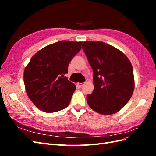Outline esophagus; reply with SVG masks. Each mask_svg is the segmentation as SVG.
Returning <instances> with one entry per match:
<instances>
[{
  "label": "esophagus",
  "mask_w": 156,
  "mask_h": 156,
  "mask_svg": "<svg viewBox=\"0 0 156 156\" xmlns=\"http://www.w3.org/2000/svg\"><path fill=\"white\" fill-rule=\"evenodd\" d=\"M84 84H85L84 82H82V83H80V82H78V83H77V85H78V87H80V88H82Z\"/></svg>",
  "instance_id": "1"
}]
</instances>
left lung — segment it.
I'll return each instance as SVG.
<instances>
[{"mask_svg":"<svg viewBox=\"0 0 156 156\" xmlns=\"http://www.w3.org/2000/svg\"><path fill=\"white\" fill-rule=\"evenodd\" d=\"M84 54L93 69L94 90L87 96L92 109L102 115L120 111L134 90L133 67L123 53L102 41L83 43Z\"/></svg>","mask_w":156,"mask_h":156,"instance_id":"obj_1","label":"left lung"}]
</instances>
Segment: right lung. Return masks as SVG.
<instances>
[{
	"label": "right lung",
	"instance_id": "obj_1",
	"mask_svg": "<svg viewBox=\"0 0 156 156\" xmlns=\"http://www.w3.org/2000/svg\"><path fill=\"white\" fill-rule=\"evenodd\" d=\"M82 44L60 41L46 46L31 58L23 78L29 98L39 109L54 112L69 105L76 87L64 75Z\"/></svg>",
	"mask_w": 156,
	"mask_h": 156
}]
</instances>
